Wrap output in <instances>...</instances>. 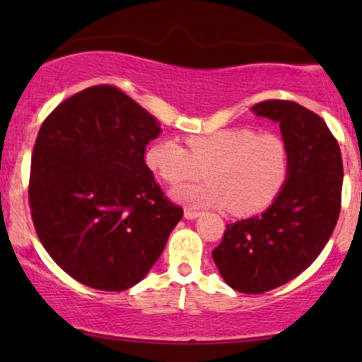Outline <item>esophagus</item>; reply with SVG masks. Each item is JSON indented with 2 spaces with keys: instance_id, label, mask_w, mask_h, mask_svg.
Here are the masks:
<instances>
[{
  "instance_id": "obj_1",
  "label": "esophagus",
  "mask_w": 362,
  "mask_h": 362,
  "mask_svg": "<svg viewBox=\"0 0 362 362\" xmlns=\"http://www.w3.org/2000/svg\"><path fill=\"white\" fill-rule=\"evenodd\" d=\"M184 214H185L187 219H195L201 213H199V211H195V209H185Z\"/></svg>"
}]
</instances>
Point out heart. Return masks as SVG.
<instances>
[{
	"label": "heart",
	"mask_w": 362,
	"mask_h": 362,
	"mask_svg": "<svg viewBox=\"0 0 362 362\" xmlns=\"http://www.w3.org/2000/svg\"><path fill=\"white\" fill-rule=\"evenodd\" d=\"M187 147L175 139H160L148 148L146 165L170 185H184L173 197L192 207H224L236 216L264 211L279 195L289 175V148L281 136L248 127L219 129L189 136Z\"/></svg>",
	"instance_id": "1"
}]
</instances>
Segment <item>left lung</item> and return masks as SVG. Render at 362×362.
Masks as SVG:
<instances>
[{"label":"left lung","instance_id":"left-lung-1","mask_svg":"<svg viewBox=\"0 0 362 362\" xmlns=\"http://www.w3.org/2000/svg\"><path fill=\"white\" fill-rule=\"evenodd\" d=\"M252 110L279 122L289 175L265 213L226 224L213 259L231 288L260 294L300 276L323 250L340 214L344 167L337 139L315 112L291 100Z\"/></svg>","mask_w":362,"mask_h":362}]
</instances>
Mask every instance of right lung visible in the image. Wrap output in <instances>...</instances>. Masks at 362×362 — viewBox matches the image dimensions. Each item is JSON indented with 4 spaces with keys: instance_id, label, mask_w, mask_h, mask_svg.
Segmentation results:
<instances>
[{
    "instance_id": "1",
    "label": "right lung",
    "mask_w": 362,
    "mask_h": 362,
    "mask_svg": "<svg viewBox=\"0 0 362 362\" xmlns=\"http://www.w3.org/2000/svg\"><path fill=\"white\" fill-rule=\"evenodd\" d=\"M160 132L158 119L114 85L71 95L39 129L32 221L52 260L88 288L138 284L184 216L144 163Z\"/></svg>"
}]
</instances>
